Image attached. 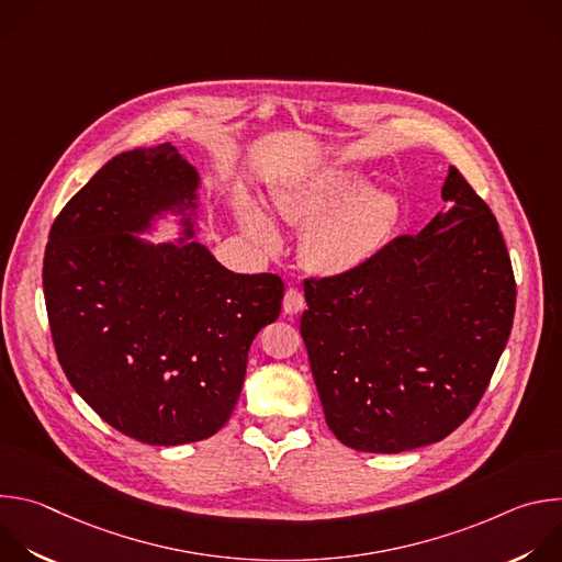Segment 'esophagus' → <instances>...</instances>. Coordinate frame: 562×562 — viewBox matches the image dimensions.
Instances as JSON below:
<instances>
[{"label": "esophagus", "mask_w": 562, "mask_h": 562, "mask_svg": "<svg viewBox=\"0 0 562 562\" xmlns=\"http://www.w3.org/2000/svg\"><path fill=\"white\" fill-rule=\"evenodd\" d=\"M282 308H284V313H289V315L300 313V311L304 308V295H302L297 289H289V291L284 293Z\"/></svg>", "instance_id": "esophagus-1"}]
</instances>
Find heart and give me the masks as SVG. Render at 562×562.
<instances>
[{"mask_svg":"<svg viewBox=\"0 0 562 562\" xmlns=\"http://www.w3.org/2000/svg\"><path fill=\"white\" fill-rule=\"evenodd\" d=\"M367 178L353 169H325L291 184L273 200L282 222L306 226L304 260L323 273H347L369 262L389 239L397 202L389 191L364 189ZM239 222L260 247H280L276 224L254 204H239Z\"/></svg>","mask_w":562,"mask_h":562,"instance_id":"obj_1","label":"heart"}]
</instances>
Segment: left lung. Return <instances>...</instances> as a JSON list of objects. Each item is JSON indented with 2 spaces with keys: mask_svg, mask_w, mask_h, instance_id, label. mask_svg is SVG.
Returning a JSON list of instances; mask_svg holds the SVG:
<instances>
[{
  "mask_svg": "<svg viewBox=\"0 0 562 562\" xmlns=\"http://www.w3.org/2000/svg\"><path fill=\"white\" fill-rule=\"evenodd\" d=\"M440 211L362 267L304 280L300 334L325 418L358 451L447 438L483 397L509 340L516 282L490 206L458 169Z\"/></svg>",
  "mask_w": 562,
  "mask_h": 562,
  "instance_id": "left-lung-1",
  "label": "left lung"
}]
</instances>
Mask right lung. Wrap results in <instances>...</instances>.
I'll list each match as a JSON object with an SVG mask.
<instances>
[{"label":"right lung","mask_w":562,"mask_h":562,"mask_svg":"<svg viewBox=\"0 0 562 562\" xmlns=\"http://www.w3.org/2000/svg\"><path fill=\"white\" fill-rule=\"evenodd\" d=\"M200 176L176 146L115 155L50 226L44 297L57 360L85 403L146 445L217 434L243 391L254 338L284 282L233 273L195 235ZM165 212L178 244L137 238Z\"/></svg>","instance_id":"right-lung-1"}]
</instances>
